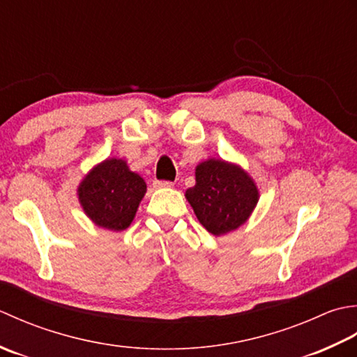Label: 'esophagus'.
Instances as JSON below:
<instances>
[{"instance_id":"obj_1","label":"esophagus","mask_w":357,"mask_h":357,"mask_svg":"<svg viewBox=\"0 0 357 357\" xmlns=\"http://www.w3.org/2000/svg\"><path fill=\"white\" fill-rule=\"evenodd\" d=\"M174 183L169 180H154V186L155 188H171Z\"/></svg>"}]
</instances>
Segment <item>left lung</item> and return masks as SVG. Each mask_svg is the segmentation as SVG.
Instances as JSON below:
<instances>
[{"label":"left lung","instance_id":"obj_1","mask_svg":"<svg viewBox=\"0 0 357 357\" xmlns=\"http://www.w3.org/2000/svg\"><path fill=\"white\" fill-rule=\"evenodd\" d=\"M199 222L214 236L243 225L257 205L259 191L238 166L211 158L195 169V185L186 191Z\"/></svg>","mask_w":357,"mask_h":357}]
</instances>
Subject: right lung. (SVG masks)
<instances>
[{
	"label": "right lung",
	"mask_w": 357,
	"mask_h": 357,
	"mask_svg": "<svg viewBox=\"0 0 357 357\" xmlns=\"http://www.w3.org/2000/svg\"><path fill=\"white\" fill-rule=\"evenodd\" d=\"M146 192V183L129 171L126 162L106 160L86 176L78 188V197L86 214L101 228L126 229Z\"/></svg>",
	"instance_id": "add662e5"
}]
</instances>
